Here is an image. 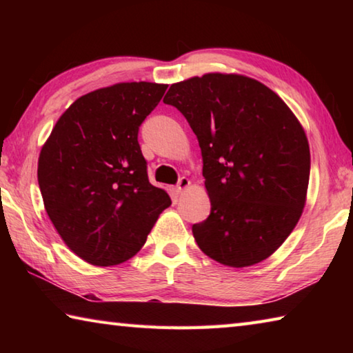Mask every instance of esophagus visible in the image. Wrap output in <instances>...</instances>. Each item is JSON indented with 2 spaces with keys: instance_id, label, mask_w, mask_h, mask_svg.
<instances>
[{
  "instance_id": "34e87169",
  "label": "esophagus",
  "mask_w": 353,
  "mask_h": 353,
  "mask_svg": "<svg viewBox=\"0 0 353 353\" xmlns=\"http://www.w3.org/2000/svg\"><path fill=\"white\" fill-rule=\"evenodd\" d=\"M187 187H190V181H188L187 177H181V179H179V182H177L176 187L172 188V191H174L176 194H181L182 191L187 188Z\"/></svg>"
}]
</instances>
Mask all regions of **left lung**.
Here are the masks:
<instances>
[{
    "label": "left lung",
    "mask_w": 353,
    "mask_h": 353,
    "mask_svg": "<svg viewBox=\"0 0 353 353\" xmlns=\"http://www.w3.org/2000/svg\"><path fill=\"white\" fill-rule=\"evenodd\" d=\"M198 137L208 218L193 224L199 249L225 266H252L282 246L305 205L307 135L271 88L241 74L172 83L163 98Z\"/></svg>",
    "instance_id": "8db88e82"
}]
</instances>
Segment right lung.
<instances>
[{
  "instance_id": "1",
  "label": "right lung",
  "mask_w": 353,
  "mask_h": 353,
  "mask_svg": "<svg viewBox=\"0 0 353 353\" xmlns=\"http://www.w3.org/2000/svg\"><path fill=\"white\" fill-rule=\"evenodd\" d=\"M165 83L123 82L76 99L59 118L39 157L48 216L82 260L112 266L146 243L171 205L151 185L139 129L162 99Z\"/></svg>"
}]
</instances>
